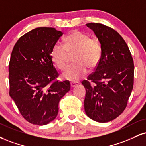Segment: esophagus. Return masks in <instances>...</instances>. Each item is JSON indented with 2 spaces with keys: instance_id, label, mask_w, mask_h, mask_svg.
<instances>
[{
  "instance_id": "esophagus-1",
  "label": "esophagus",
  "mask_w": 146,
  "mask_h": 146,
  "mask_svg": "<svg viewBox=\"0 0 146 146\" xmlns=\"http://www.w3.org/2000/svg\"><path fill=\"white\" fill-rule=\"evenodd\" d=\"M79 84H79L78 82H71V87L72 88H74L75 86H78Z\"/></svg>"
}]
</instances>
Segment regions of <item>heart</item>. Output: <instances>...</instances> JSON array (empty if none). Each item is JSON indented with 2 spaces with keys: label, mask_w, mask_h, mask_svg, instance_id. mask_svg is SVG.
<instances>
[{
  "label": "heart",
  "mask_w": 146,
  "mask_h": 146,
  "mask_svg": "<svg viewBox=\"0 0 146 146\" xmlns=\"http://www.w3.org/2000/svg\"><path fill=\"white\" fill-rule=\"evenodd\" d=\"M75 54L73 62L62 74V78L70 82H78L85 76L88 67L92 69L97 66L101 58L102 49L100 42L90 38L88 35L75 31L63 39V45L56 43L52 50V58L57 67L66 69L68 54Z\"/></svg>",
  "instance_id": "1"
}]
</instances>
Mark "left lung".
<instances>
[{
  "label": "left lung",
  "mask_w": 146,
  "mask_h": 146,
  "mask_svg": "<svg viewBox=\"0 0 146 146\" xmlns=\"http://www.w3.org/2000/svg\"><path fill=\"white\" fill-rule=\"evenodd\" d=\"M86 26L98 38L102 54L94 72L82 83L86 91L84 110L90 119L105 123L125 110L133 88L134 64L127 44L115 30L99 23Z\"/></svg>",
  "instance_id": "left-lung-1"
}]
</instances>
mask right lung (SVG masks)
Instances as JSON below:
<instances>
[{
    "label": "right lung",
    "instance_id": "1",
    "mask_svg": "<svg viewBox=\"0 0 146 146\" xmlns=\"http://www.w3.org/2000/svg\"><path fill=\"white\" fill-rule=\"evenodd\" d=\"M63 35L54 28H36L14 45L9 64V95L30 123L45 125L55 120L60 100L70 90L68 81H55L58 73L52 58Z\"/></svg>",
    "mask_w": 146,
    "mask_h": 146
}]
</instances>
